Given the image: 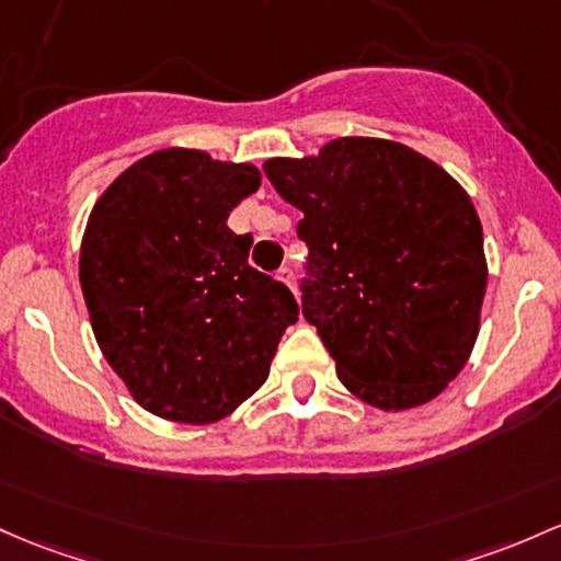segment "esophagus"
Returning <instances> with one entry per match:
<instances>
[{
    "instance_id": "obj_1",
    "label": "esophagus",
    "mask_w": 561,
    "mask_h": 561,
    "mask_svg": "<svg viewBox=\"0 0 561 561\" xmlns=\"http://www.w3.org/2000/svg\"><path fill=\"white\" fill-rule=\"evenodd\" d=\"M279 279L285 282L287 287H290V290L295 293V271L290 268V266H285V268H279Z\"/></svg>"
}]
</instances>
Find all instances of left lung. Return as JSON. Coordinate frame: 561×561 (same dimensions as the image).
<instances>
[{
  "label": "left lung",
  "mask_w": 561,
  "mask_h": 561,
  "mask_svg": "<svg viewBox=\"0 0 561 561\" xmlns=\"http://www.w3.org/2000/svg\"><path fill=\"white\" fill-rule=\"evenodd\" d=\"M304 213L300 306L337 378L380 410L428 402L463 370L488 263L469 194L439 164L383 138H337L306 159H268Z\"/></svg>",
  "instance_id": "1"
}]
</instances>
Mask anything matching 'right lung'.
<instances>
[{"mask_svg": "<svg viewBox=\"0 0 561 561\" xmlns=\"http://www.w3.org/2000/svg\"><path fill=\"white\" fill-rule=\"evenodd\" d=\"M261 186L252 164L162 149L92 207L79 282L103 356L135 402L178 423H213L268 378L298 322L293 293L248 263L252 237L226 220Z\"/></svg>", "mask_w": 561, "mask_h": 561, "instance_id": "obj_1", "label": "right lung"}]
</instances>
